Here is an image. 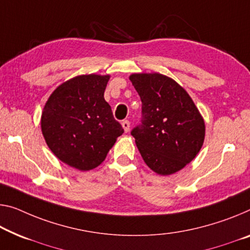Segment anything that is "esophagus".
<instances>
[{
	"label": "esophagus",
	"mask_w": 250,
	"mask_h": 250,
	"mask_svg": "<svg viewBox=\"0 0 250 250\" xmlns=\"http://www.w3.org/2000/svg\"><path fill=\"white\" fill-rule=\"evenodd\" d=\"M122 126H123V128H124L125 132H128L129 130V122L128 121H123Z\"/></svg>",
	"instance_id": "1"
}]
</instances>
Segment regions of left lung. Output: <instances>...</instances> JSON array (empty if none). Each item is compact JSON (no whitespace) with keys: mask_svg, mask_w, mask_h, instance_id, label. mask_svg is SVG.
<instances>
[{"mask_svg":"<svg viewBox=\"0 0 250 250\" xmlns=\"http://www.w3.org/2000/svg\"><path fill=\"white\" fill-rule=\"evenodd\" d=\"M142 101V125L132 130L147 167L171 175L194 159L203 145L206 125L190 95L159 72L129 76Z\"/></svg>","mask_w":250,"mask_h":250,"instance_id":"left-lung-1","label":"left lung"}]
</instances>
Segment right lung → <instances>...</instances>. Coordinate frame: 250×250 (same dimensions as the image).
Listing matches in <instances>:
<instances>
[{
  "instance_id": "obj_1",
  "label": "right lung",
  "mask_w": 250,
  "mask_h": 250,
  "mask_svg": "<svg viewBox=\"0 0 250 250\" xmlns=\"http://www.w3.org/2000/svg\"><path fill=\"white\" fill-rule=\"evenodd\" d=\"M109 75H82L61 83L41 115L45 143L61 162L79 171L97 167L124 133L104 98Z\"/></svg>"
}]
</instances>
